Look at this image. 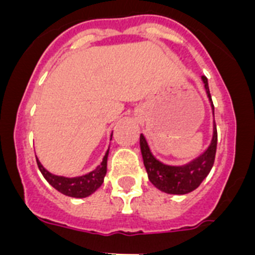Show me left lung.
Wrapping results in <instances>:
<instances>
[{
    "label": "left lung",
    "mask_w": 255,
    "mask_h": 255,
    "mask_svg": "<svg viewBox=\"0 0 255 255\" xmlns=\"http://www.w3.org/2000/svg\"><path fill=\"white\" fill-rule=\"evenodd\" d=\"M202 82H203L207 97L211 103L212 115L215 116V107L212 102L208 80L206 76H202ZM216 148H217V129H216V123H213L212 139L207 149L188 163L181 164V166H171L155 158L150 152V148L144 135L140 134V152L148 173V179L155 188L166 194L184 195L195 190L212 170L216 157Z\"/></svg>",
    "instance_id": "1"
}]
</instances>
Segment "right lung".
<instances>
[{"label":"right lung","instance_id":"add662e5","mask_svg":"<svg viewBox=\"0 0 255 255\" xmlns=\"http://www.w3.org/2000/svg\"><path fill=\"white\" fill-rule=\"evenodd\" d=\"M108 152L103 155V159L93 171L85 173L83 176H76V177H65V176H58V175H53L49 171L42 166L39 159L37 158V164L39 167V171L44 176V179L48 181L51 186L60 191L61 194L67 195V197L73 198H87L92 195L94 191L100 189L105 181L106 172H107V158H108Z\"/></svg>","mask_w":255,"mask_h":255}]
</instances>
